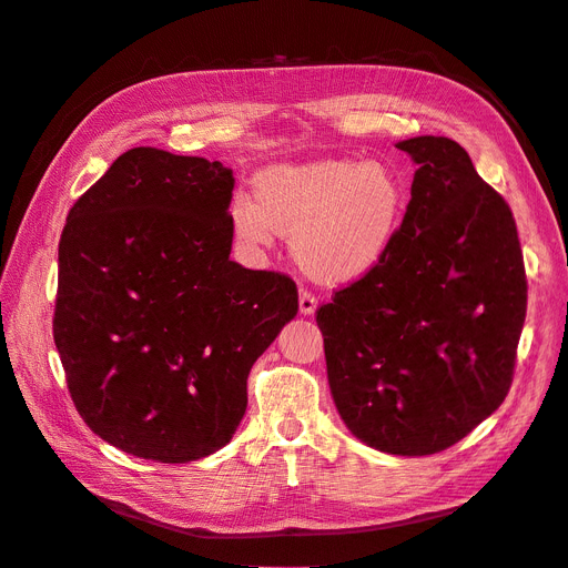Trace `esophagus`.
Listing matches in <instances>:
<instances>
[{"mask_svg":"<svg viewBox=\"0 0 568 568\" xmlns=\"http://www.w3.org/2000/svg\"><path fill=\"white\" fill-rule=\"evenodd\" d=\"M298 307H301V313H303V315H313V313H315L317 298H315L313 291L301 288V294H298Z\"/></svg>","mask_w":568,"mask_h":568,"instance_id":"obj_1","label":"esophagus"}]
</instances>
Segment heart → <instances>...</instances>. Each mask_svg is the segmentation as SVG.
Returning <instances> with one entry per match:
<instances>
[{
    "label": "heart",
    "mask_w": 568,
    "mask_h": 568,
    "mask_svg": "<svg viewBox=\"0 0 568 568\" xmlns=\"http://www.w3.org/2000/svg\"><path fill=\"white\" fill-rule=\"evenodd\" d=\"M403 209V186L388 165L324 159L263 170L253 180V201L232 199L230 222L248 246H270L274 230L291 234L307 272L351 282L384 261Z\"/></svg>",
    "instance_id": "1"
}]
</instances>
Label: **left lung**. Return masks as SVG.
<instances>
[{"label":"left lung","mask_w":568,"mask_h":568,"mask_svg":"<svg viewBox=\"0 0 568 568\" xmlns=\"http://www.w3.org/2000/svg\"><path fill=\"white\" fill-rule=\"evenodd\" d=\"M417 163L384 261L317 307L341 419L390 455L448 450L503 405L528 282L517 222L455 140L398 144Z\"/></svg>","instance_id":"obj_1"}]
</instances>
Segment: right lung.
Wrapping results in <instances>:
<instances>
[{
	"instance_id": "right-lung-1",
	"label": "right lung",
	"mask_w": 568,
	"mask_h": 568,
	"mask_svg": "<svg viewBox=\"0 0 568 568\" xmlns=\"http://www.w3.org/2000/svg\"><path fill=\"white\" fill-rule=\"evenodd\" d=\"M232 189L217 161L136 146L68 211L54 343L80 417L128 455L227 445L253 363L298 313L288 274L230 261Z\"/></svg>"
}]
</instances>
